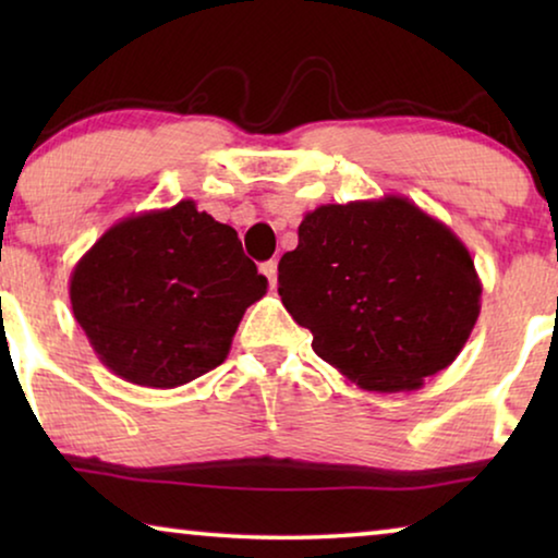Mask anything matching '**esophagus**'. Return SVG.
I'll use <instances>...</instances> for the list:
<instances>
[{
    "instance_id": "obj_1",
    "label": "esophagus",
    "mask_w": 558,
    "mask_h": 558,
    "mask_svg": "<svg viewBox=\"0 0 558 558\" xmlns=\"http://www.w3.org/2000/svg\"><path fill=\"white\" fill-rule=\"evenodd\" d=\"M262 274L266 277V281H269V287L277 289V262H264Z\"/></svg>"
}]
</instances>
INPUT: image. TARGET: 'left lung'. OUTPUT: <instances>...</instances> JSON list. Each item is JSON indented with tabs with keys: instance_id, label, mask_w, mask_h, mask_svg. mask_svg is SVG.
Instances as JSON below:
<instances>
[{
	"instance_id": "left-lung-1",
	"label": "left lung",
	"mask_w": 558,
	"mask_h": 558,
	"mask_svg": "<svg viewBox=\"0 0 558 558\" xmlns=\"http://www.w3.org/2000/svg\"><path fill=\"white\" fill-rule=\"evenodd\" d=\"M483 284L470 251L409 197L319 205L279 262V296L312 350L355 386L416 391L460 355Z\"/></svg>"
}]
</instances>
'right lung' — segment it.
<instances>
[{
    "label": "right lung",
    "mask_w": 558,
    "mask_h": 558,
    "mask_svg": "<svg viewBox=\"0 0 558 558\" xmlns=\"http://www.w3.org/2000/svg\"><path fill=\"white\" fill-rule=\"evenodd\" d=\"M266 279L239 233L195 201L113 223L71 274V307L98 361L147 388H178L226 361Z\"/></svg>",
    "instance_id": "obj_1"
}]
</instances>
